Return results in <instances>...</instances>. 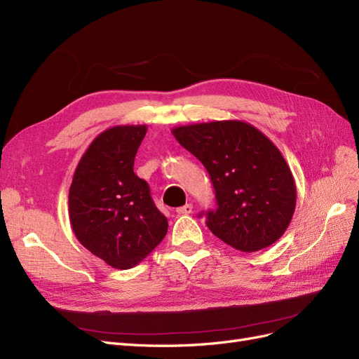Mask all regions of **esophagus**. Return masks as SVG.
<instances>
[{
	"label": "esophagus",
	"mask_w": 359,
	"mask_h": 359,
	"mask_svg": "<svg viewBox=\"0 0 359 359\" xmlns=\"http://www.w3.org/2000/svg\"><path fill=\"white\" fill-rule=\"evenodd\" d=\"M193 211V205L191 203H186L184 206H180V208L177 210V212L180 214V215H187V214H190Z\"/></svg>",
	"instance_id": "obj_1"
}]
</instances>
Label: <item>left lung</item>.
<instances>
[{
  "label": "left lung",
  "mask_w": 359,
  "mask_h": 359,
  "mask_svg": "<svg viewBox=\"0 0 359 359\" xmlns=\"http://www.w3.org/2000/svg\"><path fill=\"white\" fill-rule=\"evenodd\" d=\"M172 135L210 173L217 210L206 212V226L217 238L245 253L280 240L295 212L297 186L260 130L227 119L180 126Z\"/></svg>",
  "instance_id": "left-lung-1"
}]
</instances>
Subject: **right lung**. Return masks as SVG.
I'll return each mask as SVG.
<instances>
[{
	"instance_id": "add662e5",
	"label": "right lung",
	"mask_w": 359,
	"mask_h": 359,
	"mask_svg": "<svg viewBox=\"0 0 359 359\" xmlns=\"http://www.w3.org/2000/svg\"><path fill=\"white\" fill-rule=\"evenodd\" d=\"M147 126H115L97 136L74 170L69 217L78 241L116 269L144 260L168 233L147 181L133 172Z\"/></svg>"
}]
</instances>
